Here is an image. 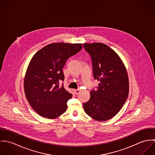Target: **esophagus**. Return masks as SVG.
Returning <instances> with one entry per match:
<instances>
[{"label": "esophagus", "instance_id": "34e87169", "mask_svg": "<svg viewBox=\"0 0 155 155\" xmlns=\"http://www.w3.org/2000/svg\"><path fill=\"white\" fill-rule=\"evenodd\" d=\"M81 92V89L80 88L74 90V92H75L76 94H79Z\"/></svg>", "mask_w": 155, "mask_h": 155}]
</instances>
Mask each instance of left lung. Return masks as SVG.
I'll use <instances>...</instances> for the list:
<instances>
[{
  "instance_id": "1",
  "label": "left lung",
  "mask_w": 155,
  "mask_h": 155,
  "mask_svg": "<svg viewBox=\"0 0 155 155\" xmlns=\"http://www.w3.org/2000/svg\"><path fill=\"white\" fill-rule=\"evenodd\" d=\"M84 47L91 57L94 78L99 81L84 109L91 118L106 121L120 111L128 98V73L119 56L107 45L84 44Z\"/></svg>"
}]
</instances>
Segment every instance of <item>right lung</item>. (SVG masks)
Instances as JSON below:
<instances>
[{
	"instance_id": "1",
	"label": "right lung",
	"mask_w": 155,
	"mask_h": 155,
	"mask_svg": "<svg viewBox=\"0 0 155 155\" xmlns=\"http://www.w3.org/2000/svg\"><path fill=\"white\" fill-rule=\"evenodd\" d=\"M82 48V44L53 43L32 57L25 74L24 88L27 100L39 115L52 119L66 111L72 94L59 83L64 79L63 68L67 60Z\"/></svg>"
}]
</instances>
